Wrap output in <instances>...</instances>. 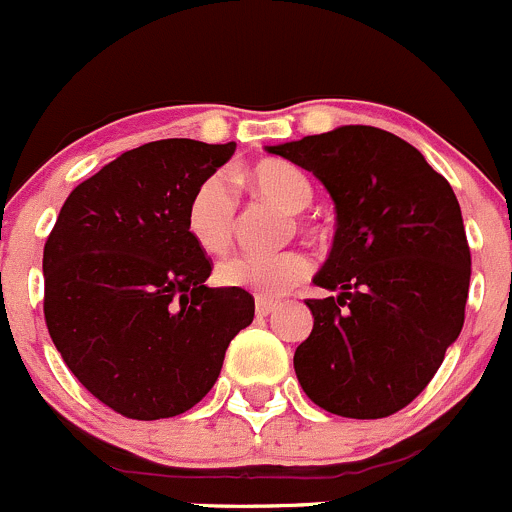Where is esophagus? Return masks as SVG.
Listing matches in <instances>:
<instances>
[{
    "instance_id": "obj_1",
    "label": "esophagus",
    "mask_w": 512,
    "mask_h": 512,
    "mask_svg": "<svg viewBox=\"0 0 512 512\" xmlns=\"http://www.w3.org/2000/svg\"><path fill=\"white\" fill-rule=\"evenodd\" d=\"M278 308V301H271V298H263V296H258L256 298V313L258 316H268V313H273Z\"/></svg>"
}]
</instances>
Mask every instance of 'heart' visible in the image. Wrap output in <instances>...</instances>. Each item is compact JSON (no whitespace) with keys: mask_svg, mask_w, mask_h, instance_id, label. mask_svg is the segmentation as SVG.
<instances>
[{"mask_svg":"<svg viewBox=\"0 0 512 512\" xmlns=\"http://www.w3.org/2000/svg\"><path fill=\"white\" fill-rule=\"evenodd\" d=\"M246 179L261 196L291 214H301L313 201V186L301 169L283 161H261L246 171ZM236 196L221 174L206 176L186 204V229L194 244L211 256L224 254L234 236ZM311 273V261L301 251L281 254H236L219 266V281L246 288L258 296H281Z\"/></svg>","mask_w":512,"mask_h":512,"instance_id":"obj_1","label":"heart"}]
</instances>
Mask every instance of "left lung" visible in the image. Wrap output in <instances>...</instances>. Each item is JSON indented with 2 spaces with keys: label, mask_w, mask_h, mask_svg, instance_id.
Here are the masks:
<instances>
[{
  "label": "left lung",
  "mask_w": 512,
  "mask_h": 512,
  "mask_svg": "<svg viewBox=\"0 0 512 512\" xmlns=\"http://www.w3.org/2000/svg\"><path fill=\"white\" fill-rule=\"evenodd\" d=\"M268 154L311 171L336 206V236L308 298L313 331L293 356L303 393L343 418L406 408L465 321L470 249L448 181L391 131L338 126Z\"/></svg>",
  "instance_id": "1"
}]
</instances>
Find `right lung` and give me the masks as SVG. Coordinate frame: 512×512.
Segmentation results:
<instances>
[{
	"instance_id": "1",
	"label": "right lung",
	"mask_w": 512,
	"mask_h": 512,
	"mask_svg": "<svg viewBox=\"0 0 512 512\" xmlns=\"http://www.w3.org/2000/svg\"><path fill=\"white\" fill-rule=\"evenodd\" d=\"M236 144L161 139L124 151L64 201L44 246V318L79 383L136 421L174 418L214 388L254 321L244 288H209L186 229L196 186Z\"/></svg>"
}]
</instances>
